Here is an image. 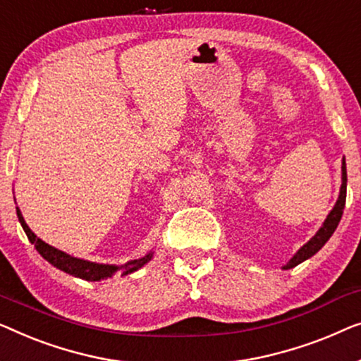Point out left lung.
I'll use <instances>...</instances> for the list:
<instances>
[{
	"mask_svg": "<svg viewBox=\"0 0 361 361\" xmlns=\"http://www.w3.org/2000/svg\"><path fill=\"white\" fill-rule=\"evenodd\" d=\"M345 200H347V166H345V160H343L342 161V186H340V195H338L337 202H335L334 209L331 211V214L327 216L326 222H324V226L319 229L316 235H314L311 240L306 243V245L299 248L298 253L291 258V260H289L288 265L283 267L284 270L294 268L296 265H299V263H302L304 260H307V258H311L314 253H317L319 250H321V248L324 247V243L331 238L334 231L337 229L340 219H342Z\"/></svg>",
	"mask_w": 361,
	"mask_h": 361,
	"instance_id": "obj_1",
	"label": "left lung"
}]
</instances>
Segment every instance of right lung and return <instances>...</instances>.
Returning <instances> with one entry per match:
<instances>
[{"instance_id": "right-lung-1", "label": "right lung", "mask_w": 361, "mask_h": 361, "mask_svg": "<svg viewBox=\"0 0 361 361\" xmlns=\"http://www.w3.org/2000/svg\"><path fill=\"white\" fill-rule=\"evenodd\" d=\"M16 212H18V217H19V222H21L24 232H26L27 238L30 240V243H34L35 245V250H37L40 255H42L45 260L49 263H52L54 267H57L59 270H62L65 273H68V275H73V276H78L81 280H86V281H99V280H104V278H109L113 276L114 273H121V275H129V273L139 270L145 265L147 262L152 258V253L149 255L139 258V260H132L124 263V265H99V263H93V262H88V260H80V258H75V257H70L68 253H65L62 250H57V248L49 245V243H45L44 240H40V238L35 235V233L29 229V226L26 224V221H24L23 217V212L19 207H16Z\"/></svg>"}]
</instances>
